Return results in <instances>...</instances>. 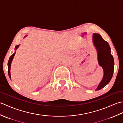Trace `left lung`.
Returning a JSON list of instances; mask_svg holds the SVG:
<instances>
[{"label":"left lung","instance_id":"1","mask_svg":"<svg viewBox=\"0 0 123 123\" xmlns=\"http://www.w3.org/2000/svg\"><path fill=\"white\" fill-rule=\"evenodd\" d=\"M92 41L97 52L98 64L104 70L103 79L96 88L97 91L101 89L110 82L113 75L114 61L109 44L102 38L100 34L93 33Z\"/></svg>","mask_w":123,"mask_h":123}]
</instances>
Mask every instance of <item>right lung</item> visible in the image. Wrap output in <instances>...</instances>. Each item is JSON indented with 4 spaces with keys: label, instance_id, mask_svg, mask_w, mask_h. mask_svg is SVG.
<instances>
[{
    "label": "right lung",
    "instance_id": "add662e5",
    "mask_svg": "<svg viewBox=\"0 0 123 123\" xmlns=\"http://www.w3.org/2000/svg\"><path fill=\"white\" fill-rule=\"evenodd\" d=\"M27 35H26L24 38L25 37H26ZM20 45H16L15 46V52L14 53H13L11 56H10V57H9V61H8V75H9V77L10 78V79H11V75H10V67H11V64H12V61L13 60V58H14V57L15 56V53H16V49L18 48V47Z\"/></svg>",
    "mask_w": 123,
    "mask_h": 123
}]
</instances>
